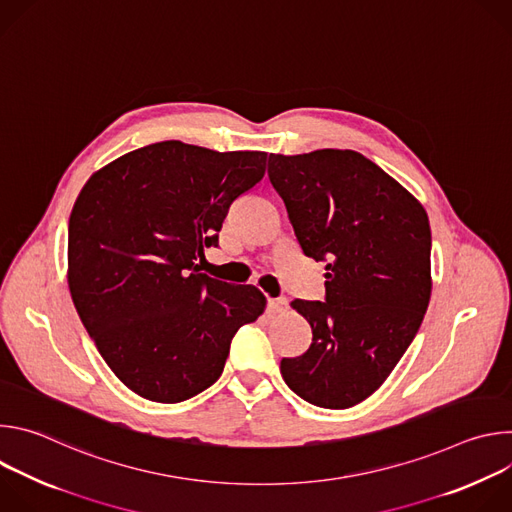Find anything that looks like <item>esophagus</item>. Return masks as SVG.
<instances>
[{
    "label": "esophagus",
    "instance_id": "1",
    "mask_svg": "<svg viewBox=\"0 0 512 512\" xmlns=\"http://www.w3.org/2000/svg\"><path fill=\"white\" fill-rule=\"evenodd\" d=\"M287 298H269L267 300V308L271 310V312H283L285 308H287Z\"/></svg>",
    "mask_w": 512,
    "mask_h": 512
}]
</instances>
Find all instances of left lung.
Segmentation results:
<instances>
[{
    "label": "left lung",
    "instance_id": "left-lung-1",
    "mask_svg": "<svg viewBox=\"0 0 512 512\" xmlns=\"http://www.w3.org/2000/svg\"><path fill=\"white\" fill-rule=\"evenodd\" d=\"M267 166L304 255L326 263L324 302H291L310 322L312 344L281 360L283 381L312 405L352 407L383 385L423 322L427 212L352 150L271 154Z\"/></svg>",
    "mask_w": 512,
    "mask_h": 512
}]
</instances>
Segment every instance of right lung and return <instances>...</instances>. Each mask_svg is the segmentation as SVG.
Returning <instances> with one entry per match:
<instances>
[{"label":"right lung","instance_id":"right-lung-1","mask_svg":"<svg viewBox=\"0 0 512 512\" xmlns=\"http://www.w3.org/2000/svg\"><path fill=\"white\" fill-rule=\"evenodd\" d=\"M265 152L182 141L101 168L68 221V287L115 377L143 399L186 401L223 375L231 340L265 310L255 285L200 273L231 204L261 182Z\"/></svg>","mask_w":512,"mask_h":512}]
</instances>
